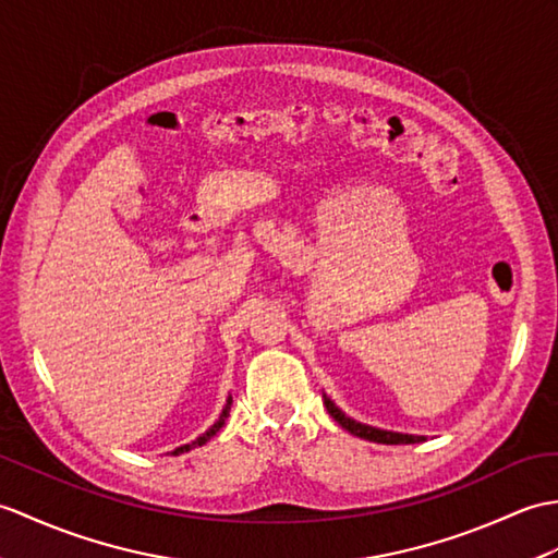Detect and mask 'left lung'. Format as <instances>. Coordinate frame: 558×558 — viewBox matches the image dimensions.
Masks as SVG:
<instances>
[{
    "instance_id": "obj_1",
    "label": "left lung",
    "mask_w": 558,
    "mask_h": 558,
    "mask_svg": "<svg viewBox=\"0 0 558 558\" xmlns=\"http://www.w3.org/2000/svg\"><path fill=\"white\" fill-rule=\"evenodd\" d=\"M326 409L330 416L338 421L344 430H349L356 437H364L368 439V442H378V445H416V442H423L425 437L421 435H401V433H390V430H378V427H371V425H364V423H356L349 416H344V413L332 404V401L326 397Z\"/></svg>"
}]
</instances>
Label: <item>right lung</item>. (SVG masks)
Here are the masks:
<instances>
[{"label": "right lung", "mask_w": 558, "mask_h": 558, "mask_svg": "<svg viewBox=\"0 0 558 558\" xmlns=\"http://www.w3.org/2000/svg\"><path fill=\"white\" fill-rule=\"evenodd\" d=\"M230 404H232V399H228V404H226V409H223V413H220V418L209 427V430H206L202 437H197V439H194V442L192 445H183V447H178L175 451H171V454L173 457H178V454H185V451H190L192 447H202V445H206V442H209V439L220 430V427H223V423H226V418L230 416Z\"/></svg>", "instance_id": "obj_1"}]
</instances>
